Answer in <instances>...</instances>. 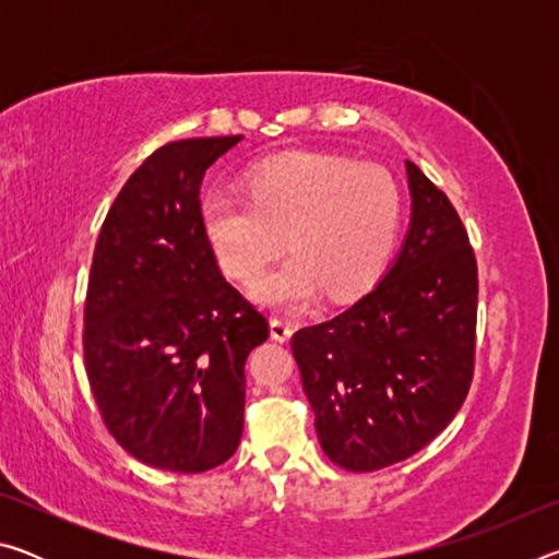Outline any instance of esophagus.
I'll return each instance as SVG.
<instances>
[{"label": "esophagus", "instance_id": "34e87169", "mask_svg": "<svg viewBox=\"0 0 559 559\" xmlns=\"http://www.w3.org/2000/svg\"><path fill=\"white\" fill-rule=\"evenodd\" d=\"M293 335V325L286 318H271V337L278 340V343H286Z\"/></svg>", "mask_w": 559, "mask_h": 559}]
</instances>
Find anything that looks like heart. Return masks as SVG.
I'll use <instances>...</instances> for the list:
<instances>
[{"mask_svg": "<svg viewBox=\"0 0 559 559\" xmlns=\"http://www.w3.org/2000/svg\"><path fill=\"white\" fill-rule=\"evenodd\" d=\"M249 200L214 189L202 200V231L226 276L257 281L286 246L296 257L269 273L257 298L302 308L325 290L345 300L380 276L402 222L394 177L335 155L293 153L246 175Z\"/></svg>", "mask_w": 559, "mask_h": 559, "instance_id": "obj_1", "label": "heart"}]
</instances>
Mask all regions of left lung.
Listing matches in <instances>:
<instances>
[{"instance_id": "obj_1", "label": "left lung", "mask_w": 559, "mask_h": 559, "mask_svg": "<svg viewBox=\"0 0 559 559\" xmlns=\"http://www.w3.org/2000/svg\"><path fill=\"white\" fill-rule=\"evenodd\" d=\"M412 222L384 278L290 340L325 456L367 473L414 456L466 400L478 269L449 197L406 163Z\"/></svg>"}]
</instances>
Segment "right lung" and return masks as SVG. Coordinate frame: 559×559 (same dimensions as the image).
<instances>
[{
  "label": "right lung",
  "instance_id": "1",
  "mask_svg": "<svg viewBox=\"0 0 559 559\" xmlns=\"http://www.w3.org/2000/svg\"><path fill=\"white\" fill-rule=\"evenodd\" d=\"M241 135L155 150L100 226L83 357L108 431L147 466L202 473L243 431L246 357L269 323L222 276L202 231L204 173Z\"/></svg>",
  "mask_w": 559,
  "mask_h": 559
}]
</instances>
